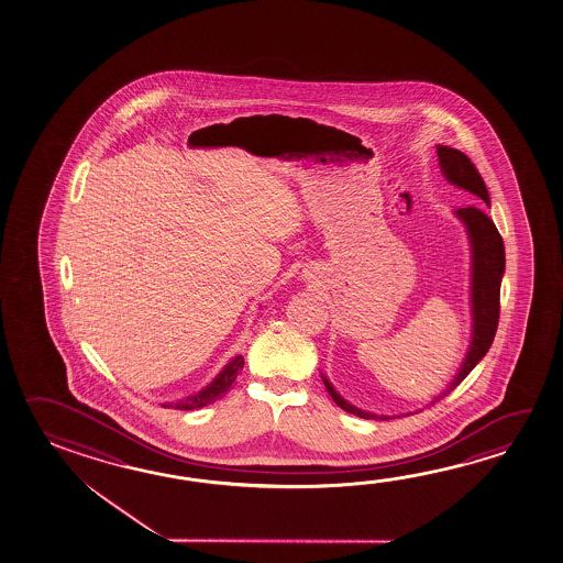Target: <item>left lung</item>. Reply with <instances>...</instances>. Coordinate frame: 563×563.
Wrapping results in <instances>:
<instances>
[{"instance_id":"1","label":"left lung","mask_w":563,"mask_h":563,"mask_svg":"<svg viewBox=\"0 0 563 563\" xmlns=\"http://www.w3.org/2000/svg\"><path fill=\"white\" fill-rule=\"evenodd\" d=\"M439 165L441 172L448 177V181L457 185L461 189H467L468 192L477 195L478 199L485 200L488 205V191H486L485 181L477 172L475 163L468 159L467 155L459 150H453L449 145H438ZM459 219L465 222L467 227L468 239L473 246V343L468 349L467 358L459 371L457 378L449 386V390L443 391L438 400L445 398L449 391L459 386L461 382L467 378L468 372L477 366L478 361L488 353L490 344L495 341L496 327H498V317H500V282L505 274V242L500 232L496 230L495 222L488 219L485 210L477 207H467L459 209ZM327 391L331 394L334 404L341 406L344 411L354 413L364 420H390L388 416H374L368 411L358 410L344 401L336 391L333 384L323 376Z\"/></svg>"}]
</instances>
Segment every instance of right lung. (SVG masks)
Segmentation results:
<instances>
[{
    "mask_svg": "<svg viewBox=\"0 0 563 563\" xmlns=\"http://www.w3.org/2000/svg\"><path fill=\"white\" fill-rule=\"evenodd\" d=\"M242 368H244V358L242 356L232 358V363L227 364V368L220 372L219 376L210 382L205 390L199 391L197 396L187 398V400L177 401L175 408H179V410H195V408H202V406L217 400L220 396H224L230 390V386L236 380V376H239ZM169 406L172 404H167V406L163 404V408H169Z\"/></svg>",
    "mask_w": 563,
    "mask_h": 563,
    "instance_id": "obj_1",
    "label": "right lung"
}]
</instances>
